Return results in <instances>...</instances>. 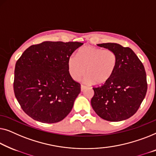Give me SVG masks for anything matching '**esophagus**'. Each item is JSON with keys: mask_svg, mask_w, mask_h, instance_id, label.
Here are the masks:
<instances>
[{"mask_svg": "<svg viewBox=\"0 0 156 156\" xmlns=\"http://www.w3.org/2000/svg\"><path fill=\"white\" fill-rule=\"evenodd\" d=\"M85 88H86V87L84 86V85H80V89H81V91H82V92L84 91Z\"/></svg>", "mask_w": 156, "mask_h": 156, "instance_id": "1", "label": "esophagus"}]
</instances>
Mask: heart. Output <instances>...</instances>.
Masks as SVG:
<instances>
[{
  "label": "heart",
  "mask_w": 156,
  "mask_h": 156,
  "mask_svg": "<svg viewBox=\"0 0 156 156\" xmlns=\"http://www.w3.org/2000/svg\"><path fill=\"white\" fill-rule=\"evenodd\" d=\"M117 57L115 52L109 49L102 50L93 46H86L78 50L76 56L68 59L67 66L71 77L78 80L83 79L87 84H104L112 78L116 69Z\"/></svg>",
  "instance_id": "heart-1"
}]
</instances>
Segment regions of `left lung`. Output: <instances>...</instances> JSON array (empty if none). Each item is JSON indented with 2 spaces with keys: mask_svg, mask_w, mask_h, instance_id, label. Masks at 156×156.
Returning a JSON list of instances; mask_svg holds the SVG:
<instances>
[{
  "mask_svg": "<svg viewBox=\"0 0 156 156\" xmlns=\"http://www.w3.org/2000/svg\"><path fill=\"white\" fill-rule=\"evenodd\" d=\"M97 45L115 52L117 63L112 78L101 87L93 88L92 107L99 117L107 121L129 119L136 112L147 92L143 63L129 47L117 43Z\"/></svg>",
  "mask_w": 156,
  "mask_h": 156,
  "instance_id": "1",
  "label": "left lung"
}]
</instances>
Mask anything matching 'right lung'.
Segmentation results:
<instances>
[{
	"instance_id": "obj_1",
	"label": "right lung",
	"mask_w": 156,
	"mask_h": 156,
	"mask_svg": "<svg viewBox=\"0 0 156 156\" xmlns=\"http://www.w3.org/2000/svg\"><path fill=\"white\" fill-rule=\"evenodd\" d=\"M83 44L45 41L23 52L15 64L13 87L15 98L28 116L51 124L70 113L80 85L70 76L67 61Z\"/></svg>"
}]
</instances>
